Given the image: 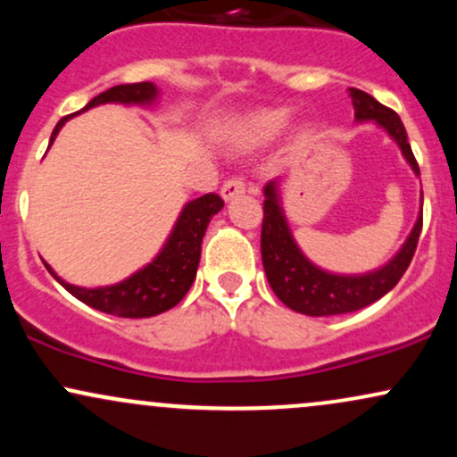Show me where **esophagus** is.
Segmentation results:
<instances>
[{"mask_svg":"<svg viewBox=\"0 0 457 457\" xmlns=\"http://www.w3.org/2000/svg\"><path fill=\"white\" fill-rule=\"evenodd\" d=\"M246 191V185L243 178H229V180L223 182L221 187V197L225 199V202H229V199L243 195V193Z\"/></svg>","mask_w":457,"mask_h":457,"instance_id":"1","label":"esophagus"}]
</instances>
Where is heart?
<instances>
[{
	"label": "heart",
	"mask_w": 457,
	"mask_h": 457,
	"mask_svg": "<svg viewBox=\"0 0 457 457\" xmlns=\"http://www.w3.org/2000/svg\"><path fill=\"white\" fill-rule=\"evenodd\" d=\"M292 112L286 107H269L245 115L232 130V141L236 148H255L275 139L290 122Z\"/></svg>",
	"instance_id": "obj_1"
}]
</instances>
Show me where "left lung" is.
Masks as SVG:
<instances>
[{
    "label": "left lung",
    "instance_id": "left-lung-1",
    "mask_svg": "<svg viewBox=\"0 0 457 457\" xmlns=\"http://www.w3.org/2000/svg\"><path fill=\"white\" fill-rule=\"evenodd\" d=\"M350 98L354 104L356 122L374 120L380 129H385L389 137L400 145L403 159L412 167L414 174L419 176L417 159L408 144V135L400 115L356 87H350ZM264 197L262 262H264L266 279L283 305L298 313H305V316H339V313L363 309L385 296L397 286V281L411 266L423 228V212H419L417 223H414L406 243L378 270L363 272V275H337V272L322 270L312 260H307L301 246L296 245L281 208L279 180H270L264 187Z\"/></svg>",
    "mask_w": 457,
    "mask_h": 457
}]
</instances>
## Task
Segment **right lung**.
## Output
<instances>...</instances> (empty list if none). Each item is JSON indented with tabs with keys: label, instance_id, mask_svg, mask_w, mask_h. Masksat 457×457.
<instances>
[{
	"label": "right lung",
	"instance_id": "1",
	"mask_svg": "<svg viewBox=\"0 0 457 457\" xmlns=\"http://www.w3.org/2000/svg\"><path fill=\"white\" fill-rule=\"evenodd\" d=\"M159 98V90L154 83H124V86L109 87L107 92L94 96L81 112L96 107V104L122 103V104H152ZM77 112V113H81ZM72 113V115H77ZM72 115H66L57 122L51 133L54 144L60 129L64 127ZM223 208V199L217 193L193 199L185 204L180 217L171 229L170 238L165 240L156 258L145 264L144 269L127 277L124 281L103 287H79L66 283L57 277L54 269L45 262L46 270L55 277L72 296L90 305L98 312L112 313L118 318H150L159 316L167 309L176 307L185 298L188 287L193 286L197 275L199 255H202V238L206 234L211 219Z\"/></svg>",
	"mask_w": 457,
	"mask_h": 457
}]
</instances>
